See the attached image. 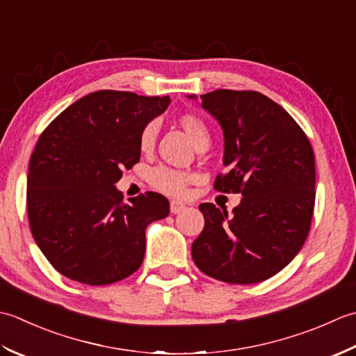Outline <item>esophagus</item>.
I'll return each mask as SVG.
<instances>
[{
  "instance_id": "esophagus-1",
  "label": "esophagus",
  "mask_w": 356,
  "mask_h": 356,
  "mask_svg": "<svg viewBox=\"0 0 356 356\" xmlns=\"http://www.w3.org/2000/svg\"><path fill=\"white\" fill-rule=\"evenodd\" d=\"M184 209H186V206L183 204V202L175 201V200L170 201V212H172V213H175V215H177V213H181Z\"/></svg>"
}]
</instances>
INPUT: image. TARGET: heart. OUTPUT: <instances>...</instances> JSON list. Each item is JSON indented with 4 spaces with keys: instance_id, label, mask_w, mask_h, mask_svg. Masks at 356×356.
I'll return each instance as SVG.
<instances>
[{
    "instance_id": "heart-1",
    "label": "heart",
    "mask_w": 356,
    "mask_h": 356,
    "mask_svg": "<svg viewBox=\"0 0 356 356\" xmlns=\"http://www.w3.org/2000/svg\"><path fill=\"white\" fill-rule=\"evenodd\" d=\"M179 127L184 130L186 135L191 138V141L195 147L209 146V130L200 117L193 113H184L178 118ZM156 124L150 122L141 132L140 136V149L143 152H150L155 146L156 140ZM191 181L188 173L175 170L165 165H159L150 173V183L158 191H161L172 197H181L186 192V186Z\"/></svg>"
}]
</instances>
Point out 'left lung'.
Listing matches in <instances>:
<instances>
[{"label": "left lung", "mask_w": 356, "mask_h": 356, "mask_svg": "<svg viewBox=\"0 0 356 356\" xmlns=\"http://www.w3.org/2000/svg\"><path fill=\"white\" fill-rule=\"evenodd\" d=\"M200 98L224 136L227 173L215 188L243 198L232 216L200 204L204 229L192 258L215 280L255 284L284 269L306 241L315 206L314 150L295 120L263 93L220 89Z\"/></svg>", "instance_id": "obj_1"}]
</instances>
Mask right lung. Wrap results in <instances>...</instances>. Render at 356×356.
<instances>
[{"label":"right lung","mask_w":356,"mask_h":356,"mask_svg":"<svg viewBox=\"0 0 356 356\" xmlns=\"http://www.w3.org/2000/svg\"><path fill=\"white\" fill-rule=\"evenodd\" d=\"M169 97L98 90L50 122L31 156L27 215L41 252L64 277L112 284L140 269L146 229L169 215L156 192L122 201V169L140 161V136Z\"/></svg>","instance_id":"right-lung-1"}]
</instances>
